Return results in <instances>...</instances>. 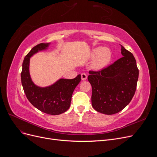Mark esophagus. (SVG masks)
Segmentation results:
<instances>
[{
    "label": "esophagus",
    "instance_id": "obj_1",
    "mask_svg": "<svg viewBox=\"0 0 157 157\" xmlns=\"http://www.w3.org/2000/svg\"><path fill=\"white\" fill-rule=\"evenodd\" d=\"M81 79H82V80H86V79H87V75H86V74L82 73V74H81Z\"/></svg>",
    "mask_w": 157,
    "mask_h": 157
}]
</instances>
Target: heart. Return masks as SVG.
<instances>
[{
	"label": "heart",
	"mask_w": 157,
	"mask_h": 157,
	"mask_svg": "<svg viewBox=\"0 0 157 157\" xmlns=\"http://www.w3.org/2000/svg\"><path fill=\"white\" fill-rule=\"evenodd\" d=\"M92 56H96L92 67L94 69H101L110 63L112 58L111 51L107 48H97L92 52Z\"/></svg>",
	"instance_id": "obj_1"
}]
</instances>
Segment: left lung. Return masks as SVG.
I'll list each match as a JSON object with an SVG mask.
<instances>
[{"instance_id": "1", "label": "left lung", "mask_w": 157, "mask_h": 157, "mask_svg": "<svg viewBox=\"0 0 157 157\" xmlns=\"http://www.w3.org/2000/svg\"><path fill=\"white\" fill-rule=\"evenodd\" d=\"M121 46V58L100 71H89L92 107L105 115L122 111L136 92L139 76L136 61L130 52Z\"/></svg>"}]
</instances>
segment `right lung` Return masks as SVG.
I'll return each instance as SVG.
<instances>
[{
    "label": "right lung",
    "instance_id": "obj_1",
    "mask_svg": "<svg viewBox=\"0 0 157 157\" xmlns=\"http://www.w3.org/2000/svg\"><path fill=\"white\" fill-rule=\"evenodd\" d=\"M48 44H37L26 55L23 61L21 80L26 97L33 106L44 113L57 115L63 113L69 108L74 90L81 78L80 75L73 79L61 78L46 88L38 87L33 84L29 72L30 57L37 52L45 49Z\"/></svg>",
    "mask_w": 157,
    "mask_h": 157
}]
</instances>
